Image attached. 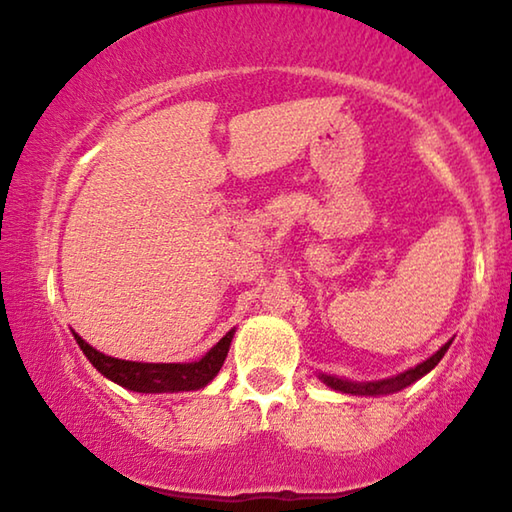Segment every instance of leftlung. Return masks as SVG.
<instances>
[{
    "mask_svg": "<svg viewBox=\"0 0 512 512\" xmlns=\"http://www.w3.org/2000/svg\"><path fill=\"white\" fill-rule=\"evenodd\" d=\"M447 342L445 346H440V351H435L431 358H426L424 363H419L417 367H410V370L398 374V377H391V379H379V381H349V379H339V377H330V374H318L320 379L325 381L327 386L335 388L339 393H351V395H386V393H395V391H403L414 381L424 377L433 370L435 365L440 363L442 356H445L447 349H449Z\"/></svg>",
    "mask_w": 512,
    "mask_h": 512,
    "instance_id": "8db88e82",
    "label": "left lung"
}]
</instances>
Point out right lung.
<instances>
[{
  "mask_svg": "<svg viewBox=\"0 0 512 512\" xmlns=\"http://www.w3.org/2000/svg\"><path fill=\"white\" fill-rule=\"evenodd\" d=\"M236 330H229L206 356L196 363H135V360H121L105 356V353L95 351L91 344H86L79 335L77 339L79 349L84 356L91 360V365L100 374H105L109 381L128 388L135 393H177V391H199L206 384H210L220 372L227 358L231 339H234Z\"/></svg>",
  "mask_w": 512,
  "mask_h": 512,
  "instance_id": "1",
  "label": "right lung"
}]
</instances>
